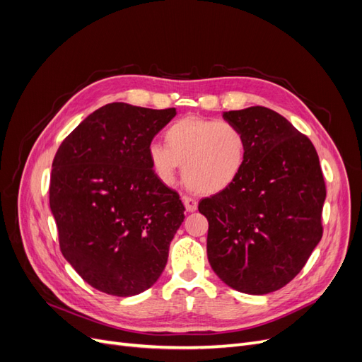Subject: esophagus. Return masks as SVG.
<instances>
[{
  "mask_svg": "<svg viewBox=\"0 0 362 362\" xmlns=\"http://www.w3.org/2000/svg\"><path fill=\"white\" fill-rule=\"evenodd\" d=\"M182 202L185 205V210H187L189 213H193L198 210V201L192 198V196H182Z\"/></svg>",
  "mask_w": 362,
  "mask_h": 362,
  "instance_id": "esophagus-1",
  "label": "esophagus"
}]
</instances>
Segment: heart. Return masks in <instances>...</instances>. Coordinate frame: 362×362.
<instances>
[{"instance_id": "b5f03b06", "label": "heart", "mask_w": 362, "mask_h": 362, "mask_svg": "<svg viewBox=\"0 0 362 362\" xmlns=\"http://www.w3.org/2000/svg\"><path fill=\"white\" fill-rule=\"evenodd\" d=\"M151 168L164 182H172L182 164V178L198 193L223 192L238 180L247 158L242 129L226 120L182 117L166 131V145L148 148Z\"/></svg>"}]
</instances>
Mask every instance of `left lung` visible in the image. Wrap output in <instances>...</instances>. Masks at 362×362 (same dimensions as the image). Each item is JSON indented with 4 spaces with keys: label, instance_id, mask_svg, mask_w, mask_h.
<instances>
[{
    "label": "left lung",
    "instance_id": "obj_1",
    "mask_svg": "<svg viewBox=\"0 0 362 362\" xmlns=\"http://www.w3.org/2000/svg\"><path fill=\"white\" fill-rule=\"evenodd\" d=\"M247 140L238 180L199 202L206 255L226 286L267 294L298 275L323 235L326 185L311 140L266 107L225 112Z\"/></svg>",
    "mask_w": 362,
    "mask_h": 362
}]
</instances>
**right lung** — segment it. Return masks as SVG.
<instances>
[{"label": "right lung", "instance_id": "right-lung-1", "mask_svg": "<svg viewBox=\"0 0 362 362\" xmlns=\"http://www.w3.org/2000/svg\"><path fill=\"white\" fill-rule=\"evenodd\" d=\"M177 115L125 103L87 116L52 161L49 206L63 257L103 293L154 286L184 221L180 194L151 168L148 148Z\"/></svg>", "mask_w": 362, "mask_h": 362}]
</instances>
